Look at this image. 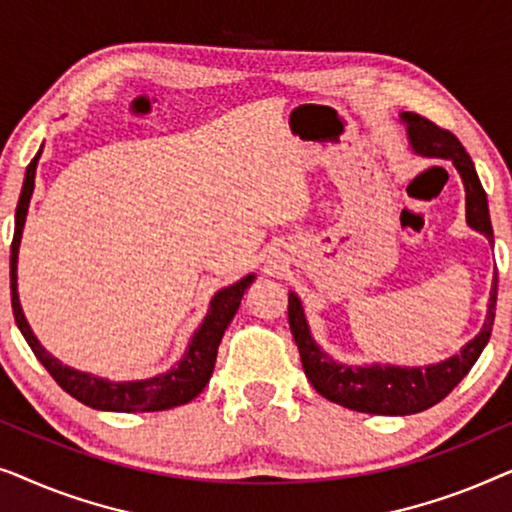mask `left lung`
<instances>
[{
    "instance_id": "left-lung-1",
    "label": "left lung",
    "mask_w": 512,
    "mask_h": 512,
    "mask_svg": "<svg viewBox=\"0 0 512 512\" xmlns=\"http://www.w3.org/2000/svg\"><path fill=\"white\" fill-rule=\"evenodd\" d=\"M401 123L408 132L410 149L424 158L452 160L457 167L466 191V223L480 235H485L494 247V230L489 221L487 193L480 184L478 172L471 156L450 130L438 128L426 118L403 111ZM496 312V275L489 291L487 319L480 333L468 340L457 354L450 359L429 363V366H394V363H366V366H352V363L335 361L331 354L324 352L312 338L310 324H307L305 307L300 303L298 293H289V326L296 340L303 370L312 387L328 401L342 405V408L368 412V415H415L431 405L443 401L450 391L468 375L473 363L478 361L482 349L487 347L489 335L494 326Z\"/></svg>"
}]
</instances>
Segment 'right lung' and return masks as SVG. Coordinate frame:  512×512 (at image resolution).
<instances>
[{
    "label": "right lung",
    "mask_w": 512,
    "mask_h": 512,
    "mask_svg": "<svg viewBox=\"0 0 512 512\" xmlns=\"http://www.w3.org/2000/svg\"><path fill=\"white\" fill-rule=\"evenodd\" d=\"M44 151V144L37 151V156L32 158V163L27 165L23 191H20V200L16 207V230H13V242H11V305H13V317L16 324L27 340V345L34 352V356L41 361L55 382L67 391L69 396H74L76 401L95 410H107V412H158V410H170L177 405H184L193 401L202 389L207 387L209 377L214 373L216 363V349L226 333V328L233 321L237 307L242 303L244 291L249 289L256 275L242 277L240 282L226 286V289L216 291L214 298L209 300V310L202 319V324L195 328V333L188 340V347L181 359L167 370V373L146 377V380H125V382H111L104 377L83 373L72 366L55 359L51 352H46V347L37 340V335L27 324L23 307H20L18 298V251L20 240H23V228L27 219V209H30V200L34 193V174H37V163Z\"/></svg>",
    "instance_id": "obj_1"
}]
</instances>
